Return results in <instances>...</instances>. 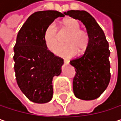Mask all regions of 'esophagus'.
I'll return each mask as SVG.
<instances>
[{
	"label": "esophagus",
	"instance_id": "obj_1",
	"mask_svg": "<svg viewBox=\"0 0 121 121\" xmlns=\"http://www.w3.org/2000/svg\"><path fill=\"white\" fill-rule=\"evenodd\" d=\"M64 63H66V64H69L70 61L69 60H67V59H64Z\"/></svg>",
	"mask_w": 121,
	"mask_h": 121
}]
</instances>
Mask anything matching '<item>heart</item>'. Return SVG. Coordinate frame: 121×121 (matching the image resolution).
<instances>
[{
	"mask_svg": "<svg viewBox=\"0 0 121 121\" xmlns=\"http://www.w3.org/2000/svg\"><path fill=\"white\" fill-rule=\"evenodd\" d=\"M61 32L65 31L69 36L65 39L66 45L60 47L57 50V55L63 57H72L77 52L82 54L87 50L89 42V34L81 29L79 22L73 18H68L62 22ZM43 40L46 48L53 52L60 45V34L57 27L55 23L50 24L45 29L43 35Z\"/></svg>",
	"mask_w": 121,
	"mask_h": 121,
	"instance_id": "1",
	"label": "heart"
}]
</instances>
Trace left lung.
Returning <instances> with one entry per match:
<instances>
[{
    "label": "left lung",
    "instance_id": "obj_1",
    "mask_svg": "<svg viewBox=\"0 0 121 121\" xmlns=\"http://www.w3.org/2000/svg\"><path fill=\"white\" fill-rule=\"evenodd\" d=\"M64 14L81 20L90 36L84 54L70 61L76 71L73 80V93L81 99H95L107 89L111 79L109 43L103 30L87 12L69 10Z\"/></svg>",
    "mask_w": 121,
    "mask_h": 121
}]
</instances>
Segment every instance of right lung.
Here are the masks:
<instances>
[{"mask_svg": "<svg viewBox=\"0 0 121 121\" xmlns=\"http://www.w3.org/2000/svg\"><path fill=\"white\" fill-rule=\"evenodd\" d=\"M64 13L55 10L32 14L18 32L14 47V69L19 87L31 102L43 104L53 95L52 78L60 74L64 60L46 48V27Z\"/></svg>", "mask_w": 121, "mask_h": 121, "instance_id": "add662e5", "label": "right lung"}]
</instances>
